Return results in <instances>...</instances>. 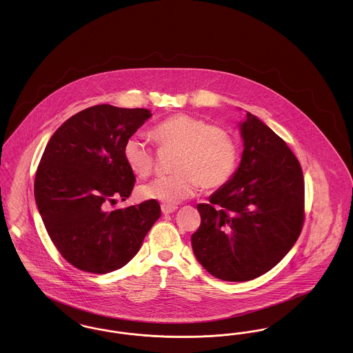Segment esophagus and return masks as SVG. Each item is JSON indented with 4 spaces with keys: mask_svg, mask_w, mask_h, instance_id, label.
I'll return each instance as SVG.
<instances>
[{
    "mask_svg": "<svg viewBox=\"0 0 353 353\" xmlns=\"http://www.w3.org/2000/svg\"><path fill=\"white\" fill-rule=\"evenodd\" d=\"M176 209H177L176 205H167V203H163V205H161V212H163V214H170V213H173Z\"/></svg>",
    "mask_w": 353,
    "mask_h": 353,
    "instance_id": "34e87169",
    "label": "esophagus"
}]
</instances>
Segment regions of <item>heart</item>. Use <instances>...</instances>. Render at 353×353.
Instances as JSON below:
<instances>
[{
    "label": "heart",
    "mask_w": 353,
    "mask_h": 353,
    "mask_svg": "<svg viewBox=\"0 0 353 353\" xmlns=\"http://www.w3.org/2000/svg\"><path fill=\"white\" fill-rule=\"evenodd\" d=\"M161 150L176 151L172 161L174 173L154 179L140 188L147 200L176 205L194 196L200 185L216 189L226 184L238 163L234 137L219 125L188 114H176L157 123L151 131ZM128 168L145 179L154 169V154L139 134L130 136L123 147Z\"/></svg>",
    "instance_id": "heart-1"
}]
</instances>
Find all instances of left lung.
I'll return each mask as SVG.
<instances>
[{
    "label": "left lung",
    "instance_id": "1",
    "mask_svg": "<svg viewBox=\"0 0 353 353\" xmlns=\"http://www.w3.org/2000/svg\"><path fill=\"white\" fill-rule=\"evenodd\" d=\"M243 152L226 184L199 203L192 235L197 261L213 276L246 282L276 266L304 221L301 164L285 141L250 112L238 124Z\"/></svg>",
    "mask_w": 353,
    "mask_h": 353
}]
</instances>
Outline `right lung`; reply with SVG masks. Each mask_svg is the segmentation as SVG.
<instances>
[{"label": "right lung", "instance_id": "add662e5", "mask_svg": "<svg viewBox=\"0 0 353 353\" xmlns=\"http://www.w3.org/2000/svg\"><path fill=\"white\" fill-rule=\"evenodd\" d=\"M152 117L147 108L98 104L68 119L51 136L34 181V197L48 234L75 266L105 274L127 265L161 216L154 200L108 210L131 196L125 140Z\"/></svg>", "mask_w": 353, "mask_h": 353}]
</instances>
